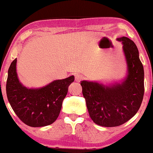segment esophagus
Segmentation results:
<instances>
[{
  "instance_id": "34e87169",
  "label": "esophagus",
  "mask_w": 153,
  "mask_h": 153,
  "mask_svg": "<svg viewBox=\"0 0 153 153\" xmlns=\"http://www.w3.org/2000/svg\"><path fill=\"white\" fill-rule=\"evenodd\" d=\"M84 79V77L82 75H79V74H76V76H75V79H76V82H79L81 81L82 79Z\"/></svg>"
}]
</instances>
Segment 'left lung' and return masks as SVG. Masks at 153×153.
<instances>
[{
    "label": "left lung",
    "instance_id": "1",
    "mask_svg": "<svg viewBox=\"0 0 153 153\" xmlns=\"http://www.w3.org/2000/svg\"><path fill=\"white\" fill-rule=\"evenodd\" d=\"M123 44L127 75L120 82L109 85L80 82L91 119L103 127H117L130 120L140 108L144 94V71L138 48L126 36L117 38Z\"/></svg>",
    "mask_w": 153,
    "mask_h": 153
}]
</instances>
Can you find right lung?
Listing matches in <instances>:
<instances>
[{
	"mask_svg": "<svg viewBox=\"0 0 153 153\" xmlns=\"http://www.w3.org/2000/svg\"><path fill=\"white\" fill-rule=\"evenodd\" d=\"M15 59L11 63L6 93L12 108L19 119L30 127H44L54 123L61 111L62 102L74 76L57 79L40 88L29 89L19 81Z\"/></svg>",
	"mask_w": 153,
	"mask_h": 153,
	"instance_id": "right-lung-1",
	"label": "right lung"
}]
</instances>
